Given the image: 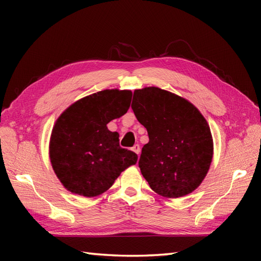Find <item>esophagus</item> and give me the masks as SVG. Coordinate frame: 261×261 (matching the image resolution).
Instances as JSON below:
<instances>
[{
    "instance_id": "34e87169",
    "label": "esophagus",
    "mask_w": 261,
    "mask_h": 261,
    "mask_svg": "<svg viewBox=\"0 0 261 261\" xmlns=\"http://www.w3.org/2000/svg\"><path fill=\"white\" fill-rule=\"evenodd\" d=\"M132 150H134L137 154L140 153V146L139 145H135L134 147H132Z\"/></svg>"
}]
</instances>
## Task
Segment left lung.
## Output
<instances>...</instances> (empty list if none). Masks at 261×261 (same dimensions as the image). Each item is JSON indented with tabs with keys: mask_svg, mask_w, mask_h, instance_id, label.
<instances>
[{
	"mask_svg": "<svg viewBox=\"0 0 261 261\" xmlns=\"http://www.w3.org/2000/svg\"><path fill=\"white\" fill-rule=\"evenodd\" d=\"M131 108L148 131L139 167L151 190L169 198L195 191L213 157L212 135L201 112L187 99L153 86L136 90Z\"/></svg>",
	"mask_w": 261,
	"mask_h": 261,
	"instance_id": "obj_1",
	"label": "left lung"
}]
</instances>
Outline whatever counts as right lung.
Returning a JSON list of instances; mask_svg holds the SVG:
<instances>
[{"instance_id":"1","label":"right lung","mask_w":261,"mask_h":261,"mask_svg":"<svg viewBox=\"0 0 261 261\" xmlns=\"http://www.w3.org/2000/svg\"><path fill=\"white\" fill-rule=\"evenodd\" d=\"M131 97V91L104 90L79 99L60 114L51 132L49 156L66 190L98 196L137 163V153L121 148L119 134L107 126L126 113Z\"/></svg>"}]
</instances>
